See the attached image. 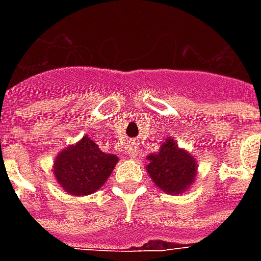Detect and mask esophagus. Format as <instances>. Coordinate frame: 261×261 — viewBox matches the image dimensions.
<instances>
[{
	"instance_id": "34e87169",
	"label": "esophagus",
	"mask_w": 261,
	"mask_h": 261,
	"mask_svg": "<svg viewBox=\"0 0 261 261\" xmlns=\"http://www.w3.org/2000/svg\"><path fill=\"white\" fill-rule=\"evenodd\" d=\"M138 152H140V149H138V147H137V145H131V147L128 148V151H127L128 156H130V158H133V159L138 156Z\"/></svg>"
}]
</instances>
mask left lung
Listing matches in <instances>:
<instances>
[{
	"mask_svg": "<svg viewBox=\"0 0 261 261\" xmlns=\"http://www.w3.org/2000/svg\"><path fill=\"white\" fill-rule=\"evenodd\" d=\"M147 173L153 185L166 194H183L197 179V159L187 149L179 147L172 137L165 140L158 152L147 155Z\"/></svg>",
	"mask_w": 261,
	"mask_h": 261,
	"instance_id": "8db88e82",
	"label": "left lung"
}]
</instances>
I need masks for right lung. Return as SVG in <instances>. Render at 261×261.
<instances>
[{
    "label": "right lung",
    "instance_id": "1",
    "mask_svg": "<svg viewBox=\"0 0 261 261\" xmlns=\"http://www.w3.org/2000/svg\"><path fill=\"white\" fill-rule=\"evenodd\" d=\"M119 156L100 151L88 136L64 148L54 159L53 173L60 187L71 196L97 192L112 175Z\"/></svg>",
    "mask_w": 261,
    "mask_h": 261
}]
</instances>
